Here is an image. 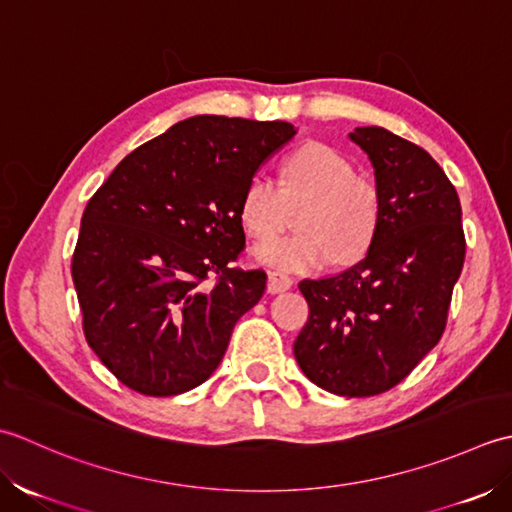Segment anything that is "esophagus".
I'll return each instance as SVG.
<instances>
[{"instance_id":"esophagus-1","label":"esophagus","mask_w":512,"mask_h":512,"mask_svg":"<svg viewBox=\"0 0 512 512\" xmlns=\"http://www.w3.org/2000/svg\"><path fill=\"white\" fill-rule=\"evenodd\" d=\"M291 285H294V280H291L285 274H280V271H271L269 278H267V291H269V294H283V291L291 289Z\"/></svg>"}]
</instances>
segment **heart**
<instances>
[{
  "label": "heart",
  "instance_id": "obj_1",
  "mask_svg": "<svg viewBox=\"0 0 512 512\" xmlns=\"http://www.w3.org/2000/svg\"><path fill=\"white\" fill-rule=\"evenodd\" d=\"M306 205L299 217L300 235L272 239L286 224L289 206ZM378 190L356 176L353 163L327 143L300 145L280 165L278 183L256 174L241 198V218L260 243L254 258L283 271H316L358 260L378 227Z\"/></svg>",
  "mask_w": 512,
  "mask_h": 512
}]
</instances>
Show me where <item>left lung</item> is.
Returning <instances> with one entry per match:
<instances>
[{
  "instance_id": "1",
  "label": "left lung",
  "mask_w": 512,
  "mask_h": 512,
  "mask_svg": "<svg viewBox=\"0 0 512 512\" xmlns=\"http://www.w3.org/2000/svg\"><path fill=\"white\" fill-rule=\"evenodd\" d=\"M349 139L373 165L378 227L358 265L298 285L309 320L294 356L320 389L369 398L402 382L440 342L466 241L460 198L429 152L378 125Z\"/></svg>"
}]
</instances>
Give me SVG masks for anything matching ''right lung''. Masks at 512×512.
<instances>
[{
    "mask_svg": "<svg viewBox=\"0 0 512 512\" xmlns=\"http://www.w3.org/2000/svg\"><path fill=\"white\" fill-rule=\"evenodd\" d=\"M294 134L287 121L198 114L139 145L90 198L72 283L90 349L125 387L168 398L221 364L267 285L263 269L232 267L241 198Z\"/></svg>",
    "mask_w": 512,
    "mask_h": 512,
    "instance_id": "add662e5",
    "label": "right lung"
}]
</instances>
